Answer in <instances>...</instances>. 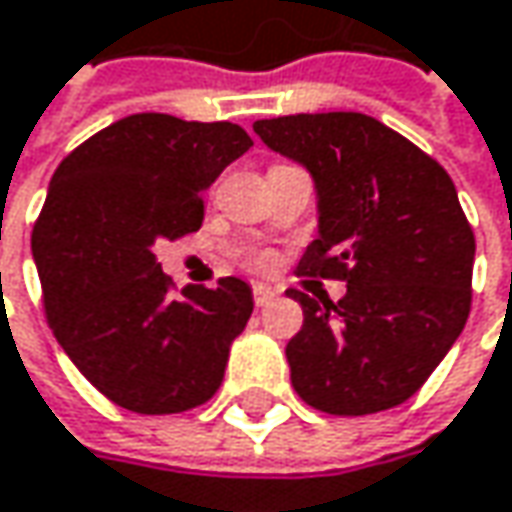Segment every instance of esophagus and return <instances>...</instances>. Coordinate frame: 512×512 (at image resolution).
Returning <instances> with one entry per match:
<instances>
[{
	"instance_id": "esophagus-1",
	"label": "esophagus",
	"mask_w": 512,
	"mask_h": 512,
	"mask_svg": "<svg viewBox=\"0 0 512 512\" xmlns=\"http://www.w3.org/2000/svg\"><path fill=\"white\" fill-rule=\"evenodd\" d=\"M275 299V290L272 287H266V284H257L255 287V304L257 307H266V304Z\"/></svg>"
}]
</instances>
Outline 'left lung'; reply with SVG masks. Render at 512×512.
<instances>
[{"mask_svg":"<svg viewBox=\"0 0 512 512\" xmlns=\"http://www.w3.org/2000/svg\"><path fill=\"white\" fill-rule=\"evenodd\" d=\"M255 134L316 187L319 237L299 272L346 281L340 302L290 290L304 313L287 343L290 381L322 413L390 410L428 381L469 319L475 234L454 181L354 111L257 119Z\"/></svg>","mask_w":512,"mask_h":512,"instance_id":"left-lung-1","label":"left lung"}]
</instances>
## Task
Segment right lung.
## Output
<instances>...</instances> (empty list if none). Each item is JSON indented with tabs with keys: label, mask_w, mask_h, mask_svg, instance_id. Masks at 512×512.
Returning <instances> with one entry per match:
<instances>
[{
	"label": "right lung",
	"mask_w": 512,
	"mask_h": 512,
	"mask_svg": "<svg viewBox=\"0 0 512 512\" xmlns=\"http://www.w3.org/2000/svg\"><path fill=\"white\" fill-rule=\"evenodd\" d=\"M234 122L131 114L55 169L31 234L49 325L78 372L114 404L184 413L219 390L252 287L169 293L155 246L202 228L205 190L249 152Z\"/></svg>",
	"instance_id": "right-lung-1"
}]
</instances>
